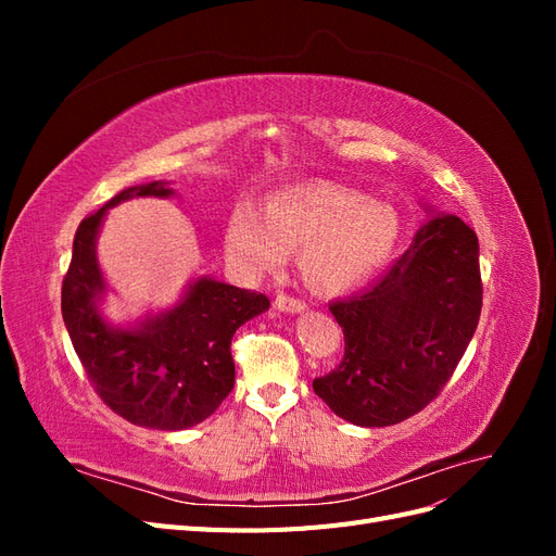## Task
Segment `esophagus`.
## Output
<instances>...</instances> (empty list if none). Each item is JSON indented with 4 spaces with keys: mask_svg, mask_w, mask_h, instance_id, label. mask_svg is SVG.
I'll list each match as a JSON object with an SVG mask.
<instances>
[{
    "mask_svg": "<svg viewBox=\"0 0 556 556\" xmlns=\"http://www.w3.org/2000/svg\"><path fill=\"white\" fill-rule=\"evenodd\" d=\"M276 308L285 311V313H304L308 308V304L304 299H296L290 294H278L276 296Z\"/></svg>",
    "mask_w": 556,
    "mask_h": 556,
    "instance_id": "obj_1",
    "label": "esophagus"
}]
</instances>
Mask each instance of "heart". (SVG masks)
<instances>
[{
  "label": "heart",
  "instance_id": "obj_1",
  "mask_svg": "<svg viewBox=\"0 0 556 556\" xmlns=\"http://www.w3.org/2000/svg\"><path fill=\"white\" fill-rule=\"evenodd\" d=\"M396 213L366 194L327 180L282 188L260 213L237 206L227 225V255L250 274L276 271L299 252V266L315 290L343 292L387 262L399 243Z\"/></svg>",
  "mask_w": 556,
  "mask_h": 556
}]
</instances>
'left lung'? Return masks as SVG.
<instances>
[{"mask_svg": "<svg viewBox=\"0 0 556 556\" xmlns=\"http://www.w3.org/2000/svg\"><path fill=\"white\" fill-rule=\"evenodd\" d=\"M343 327L341 364L313 380L348 422L390 427L441 394L482 311L480 248L457 215H435L364 294L329 304Z\"/></svg>", "mask_w": 556, "mask_h": 556, "instance_id": "1", "label": "left lung"}]
</instances>
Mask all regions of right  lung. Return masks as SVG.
<instances>
[{"instance_id":"right-lung-1","label":"right lung","mask_w":556,"mask_h":556,"mask_svg":"<svg viewBox=\"0 0 556 556\" xmlns=\"http://www.w3.org/2000/svg\"><path fill=\"white\" fill-rule=\"evenodd\" d=\"M155 180L127 188L76 229L72 264L62 280V317L94 392L127 422L178 431L204 422L233 390L231 339L268 308L260 292L199 278L180 304L137 329H113L97 313L106 290L94 241L106 208L129 197H169Z\"/></svg>"}]
</instances>
